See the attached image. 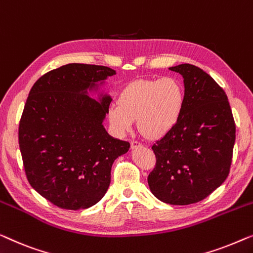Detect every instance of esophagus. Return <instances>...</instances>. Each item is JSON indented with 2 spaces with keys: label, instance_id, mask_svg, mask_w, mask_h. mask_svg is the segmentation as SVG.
<instances>
[{
  "label": "esophagus",
  "instance_id": "esophagus-1",
  "mask_svg": "<svg viewBox=\"0 0 253 253\" xmlns=\"http://www.w3.org/2000/svg\"><path fill=\"white\" fill-rule=\"evenodd\" d=\"M142 145V143L140 141H137V140H131V142H130V147H131V149H134V148H137V147H141Z\"/></svg>",
  "mask_w": 253,
  "mask_h": 253
}]
</instances>
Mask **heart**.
Wrapping results in <instances>:
<instances>
[{
    "label": "heart",
    "mask_w": 253,
    "mask_h": 253,
    "mask_svg": "<svg viewBox=\"0 0 253 253\" xmlns=\"http://www.w3.org/2000/svg\"><path fill=\"white\" fill-rule=\"evenodd\" d=\"M118 103L109 108V120L116 131L126 133L137 119L141 131L161 137L179 120L184 104V91L174 78L136 80L120 92Z\"/></svg>",
    "instance_id": "obj_1"
}]
</instances>
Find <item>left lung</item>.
Masks as SVG:
<instances>
[{
  "instance_id": "left-lung-1",
  "label": "left lung",
  "mask_w": 253,
  "mask_h": 253,
  "mask_svg": "<svg viewBox=\"0 0 253 253\" xmlns=\"http://www.w3.org/2000/svg\"><path fill=\"white\" fill-rule=\"evenodd\" d=\"M184 83V104L177 123L151 149L156 165L148 175L151 193L162 202H201L229 174L236 126L225 90L191 64L169 67Z\"/></svg>"
}]
</instances>
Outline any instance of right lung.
<instances>
[{"instance_id":"1","label":"right lung","mask_w":253,"mask_h":253,"mask_svg":"<svg viewBox=\"0 0 253 253\" xmlns=\"http://www.w3.org/2000/svg\"><path fill=\"white\" fill-rule=\"evenodd\" d=\"M116 74L106 66L67 64L33 84L21 115L19 148L28 182L65 210H84L104 196L111 167L130 144L110 136L102 123L111 98L101 103L88 88Z\"/></svg>"}]
</instances>
